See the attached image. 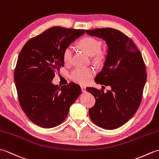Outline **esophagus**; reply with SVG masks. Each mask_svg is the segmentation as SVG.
I'll list each match as a JSON object with an SVG mask.
<instances>
[{
  "label": "esophagus",
  "mask_w": 159,
  "mask_h": 159,
  "mask_svg": "<svg viewBox=\"0 0 159 159\" xmlns=\"http://www.w3.org/2000/svg\"><path fill=\"white\" fill-rule=\"evenodd\" d=\"M80 87H81V90H82L83 92H86V87L85 86L81 85V86H80Z\"/></svg>",
  "instance_id": "34e87169"
}]
</instances>
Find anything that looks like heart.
<instances>
[{
    "label": "heart",
    "mask_w": 159,
    "mask_h": 159,
    "mask_svg": "<svg viewBox=\"0 0 159 159\" xmlns=\"http://www.w3.org/2000/svg\"><path fill=\"white\" fill-rule=\"evenodd\" d=\"M80 48L83 50L90 56L95 55V59L97 61H102L105 58L104 54L100 51L101 42L96 38L92 37H85L81 39L79 42ZM72 48L67 46L63 52V60L65 63H70L72 59ZM94 74V71L91 67L88 68H78L74 69L70 74V79L74 81L79 84L85 85L88 83Z\"/></svg>",
    "instance_id": "heart-1"
}]
</instances>
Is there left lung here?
Here are the masks:
<instances>
[{"mask_svg":"<svg viewBox=\"0 0 159 159\" xmlns=\"http://www.w3.org/2000/svg\"><path fill=\"white\" fill-rule=\"evenodd\" d=\"M85 31L107 43L105 61L95 81L111 87L106 93L94 87L86 88L96 99L89 109V117L97 126L116 129L126 124L140 105L147 79L146 66L135 43L121 31L111 28Z\"/></svg>","mask_w":159,"mask_h":159,"instance_id":"8db88e82","label":"left lung"}]
</instances>
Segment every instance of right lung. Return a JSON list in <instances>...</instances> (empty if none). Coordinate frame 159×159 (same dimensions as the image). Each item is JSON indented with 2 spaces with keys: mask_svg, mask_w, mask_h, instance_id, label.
<instances>
[{
  "mask_svg": "<svg viewBox=\"0 0 159 159\" xmlns=\"http://www.w3.org/2000/svg\"><path fill=\"white\" fill-rule=\"evenodd\" d=\"M84 33L85 30L53 26L29 39L20 52L14 70L18 100L29 119L40 127L62 123L81 93L74 83L58 87L51 81L63 67V50Z\"/></svg>",
  "mask_w": 159,
  "mask_h": 159,
  "instance_id": "1",
  "label": "right lung"
}]
</instances>
